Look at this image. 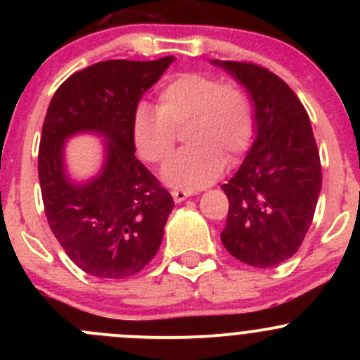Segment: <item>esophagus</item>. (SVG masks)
Instances as JSON below:
<instances>
[{
	"label": "esophagus",
	"instance_id": "1",
	"mask_svg": "<svg viewBox=\"0 0 360 360\" xmlns=\"http://www.w3.org/2000/svg\"><path fill=\"white\" fill-rule=\"evenodd\" d=\"M172 197H174V202H176V203H183L188 197H191V191L176 190V191H172Z\"/></svg>",
	"mask_w": 360,
	"mask_h": 360
}]
</instances>
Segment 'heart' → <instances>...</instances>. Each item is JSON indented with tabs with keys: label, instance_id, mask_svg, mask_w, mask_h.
Here are the masks:
<instances>
[{
	"label": "heart",
	"instance_id": "1",
	"mask_svg": "<svg viewBox=\"0 0 360 360\" xmlns=\"http://www.w3.org/2000/svg\"><path fill=\"white\" fill-rule=\"evenodd\" d=\"M132 144L148 163H163L184 132L186 150L165 163L162 181L177 190L214 183L226 163L248 151L254 136V110L237 83H219L207 72H184L158 94V110L139 104L132 115Z\"/></svg>",
	"mask_w": 360,
	"mask_h": 360
}]
</instances>
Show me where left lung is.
<instances>
[{
    "label": "left lung",
    "instance_id": "obj_1",
    "mask_svg": "<svg viewBox=\"0 0 360 360\" xmlns=\"http://www.w3.org/2000/svg\"><path fill=\"white\" fill-rule=\"evenodd\" d=\"M248 90L256 139L223 184L230 202L221 242L242 263L270 268L300 249L322 190V170L303 104L277 75L248 63L210 60Z\"/></svg>",
    "mask_w": 360,
    "mask_h": 360
}]
</instances>
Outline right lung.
<instances>
[{
    "label": "right lung",
    "instance_id": "right-lung-1",
    "mask_svg": "<svg viewBox=\"0 0 360 360\" xmlns=\"http://www.w3.org/2000/svg\"><path fill=\"white\" fill-rule=\"evenodd\" d=\"M174 57L104 60L69 76L50 101L38 176L50 230L76 266L97 278L143 270L162 244L174 200L136 158L132 115ZM90 133L103 139V163L89 180L70 176L65 144Z\"/></svg>",
    "mask_w": 360,
    "mask_h": 360
}]
</instances>
